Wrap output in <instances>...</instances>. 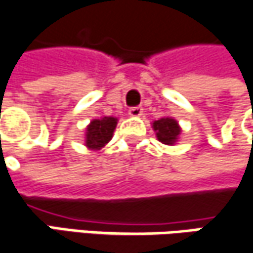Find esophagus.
<instances>
[{
  "label": "esophagus",
  "instance_id": "esophagus-1",
  "mask_svg": "<svg viewBox=\"0 0 253 253\" xmlns=\"http://www.w3.org/2000/svg\"><path fill=\"white\" fill-rule=\"evenodd\" d=\"M128 115L131 117H138V116L143 115V107L141 106H136V107H130L128 110Z\"/></svg>",
  "mask_w": 253,
  "mask_h": 253
}]
</instances>
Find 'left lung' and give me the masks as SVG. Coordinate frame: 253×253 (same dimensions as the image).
Listing matches in <instances>:
<instances>
[{"label": "left lung", "instance_id": "1", "mask_svg": "<svg viewBox=\"0 0 253 253\" xmlns=\"http://www.w3.org/2000/svg\"><path fill=\"white\" fill-rule=\"evenodd\" d=\"M153 127L156 130L157 138L163 144H172L180 134L178 123L171 117H163L160 120H156L153 123Z\"/></svg>", "mask_w": 253, "mask_h": 253}]
</instances>
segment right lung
Instances as JSON below:
<instances>
[{
    "label": "right lung",
    "mask_w": 253,
    "mask_h": 253,
    "mask_svg": "<svg viewBox=\"0 0 253 253\" xmlns=\"http://www.w3.org/2000/svg\"><path fill=\"white\" fill-rule=\"evenodd\" d=\"M117 119L115 117H103L94 119L90 122L86 130V146L92 150H99L110 141L113 137Z\"/></svg>",
    "instance_id": "obj_1"
}]
</instances>
